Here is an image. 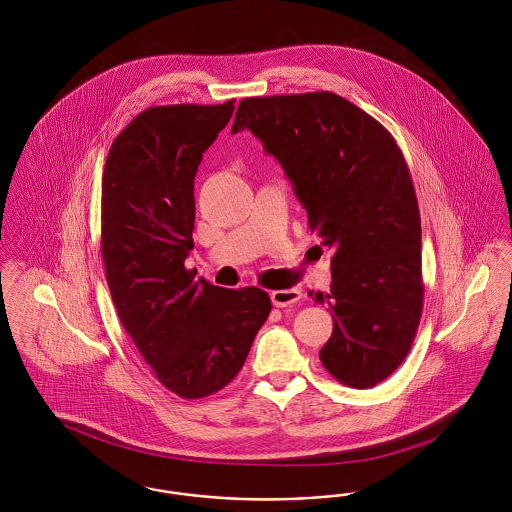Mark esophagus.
Wrapping results in <instances>:
<instances>
[{
  "instance_id": "obj_1",
  "label": "esophagus",
  "mask_w": 512,
  "mask_h": 512,
  "mask_svg": "<svg viewBox=\"0 0 512 512\" xmlns=\"http://www.w3.org/2000/svg\"><path fill=\"white\" fill-rule=\"evenodd\" d=\"M301 290L297 288H288V290H274L270 293V299H272V305L274 307H290L295 305L299 299H301Z\"/></svg>"
}]
</instances>
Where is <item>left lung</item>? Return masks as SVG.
Returning <instances> with one entry per match:
<instances>
[{
	"label": "left lung",
	"mask_w": 512,
	"mask_h": 512,
	"mask_svg": "<svg viewBox=\"0 0 512 512\" xmlns=\"http://www.w3.org/2000/svg\"><path fill=\"white\" fill-rule=\"evenodd\" d=\"M240 130L276 157L311 232L334 249L330 293H315L334 313L322 366L345 386L374 388L407 357L424 299L420 213L401 149L332 92L242 99Z\"/></svg>",
	"instance_id": "obj_1"
}]
</instances>
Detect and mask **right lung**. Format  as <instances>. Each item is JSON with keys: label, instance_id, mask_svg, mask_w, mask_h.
Returning <instances> with one entry per match:
<instances>
[{"label": "right lung", "instance_id": "1", "mask_svg": "<svg viewBox=\"0 0 512 512\" xmlns=\"http://www.w3.org/2000/svg\"><path fill=\"white\" fill-rule=\"evenodd\" d=\"M232 113L234 99L149 107L117 136L101 178V257L115 309L155 378L184 399L234 380L272 309L259 288L224 290L184 267L195 172Z\"/></svg>", "mask_w": 512, "mask_h": 512}]
</instances>
